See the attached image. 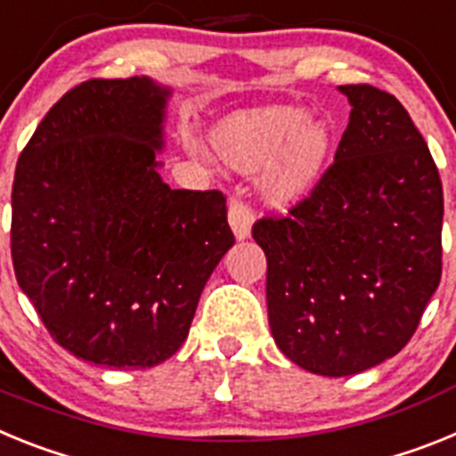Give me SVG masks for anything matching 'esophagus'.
Wrapping results in <instances>:
<instances>
[{"label":"esophagus","instance_id":"1","mask_svg":"<svg viewBox=\"0 0 456 456\" xmlns=\"http://www.w3.org/2000/svg\"><path fill=\"white\" fill-rule=\"evenodd\" d=\"M228 224H231L232 232L237 240H247L251 235L253 224V209L247 200H241L240 196H232L228 203Z\"/></svg>","mask_w":456,"mask_h":456}]
</instances>
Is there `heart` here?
<instances>
[{
    "instance_id": "1",
    "label": "heart",
    "mask_w": 456,
    "mask_h": 456,
    "mask_svg": "<svg viewBox=\"0 0 456 456\" xmlns=\"http://www.w3.org/2000/svg\"><path fill=\"white\" fill-rule=\"evenodd\" d=\"M331 130L304 109L269 107L231 116L212 132V146L237 171L267 168L265 193L278 205L304 199L324 173Z\"/></svg>"
}]
</instances>
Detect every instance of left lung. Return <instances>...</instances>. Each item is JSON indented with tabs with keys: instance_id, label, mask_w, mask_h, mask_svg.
Listing matches in <instances>:
<instances>
[{
	"instance_id": "8db88e82",
	"label": "left lung",
	"mask_w": 456,
	"mask_h": 456,
	"mask_svg": "<svg viewBox=\"0 0 456 456\" xmlns=\"http://www.w3.org/2000/svg\"><path fill=\"white\" fill-rule=\"evenodd\" d=\"M336 159L288 215L253 224L269 329L308 372L347 377L402 352L441 283L443 184L402 102L345 84Z\"/></svg>"
}]
</instances>
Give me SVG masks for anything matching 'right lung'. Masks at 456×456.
<instances>
[{
    "label": "right lung",
    "instance_id": "1",
    "mask_svg": "<svg viewBox=\"0 0 456 456\" xmlns=\"http://www.w3.org/2000/svg\"><path fill=\"white\" fill-rule=\"evenodd\" d=\"M167 88L86 79L40 120L11 193V257L54 342L104 368L178 352L200 292L235 244L219 189L157 173Z\"/></svg>",
    "mask_w": 456,
    "mask_h": 456
}]
</instances>
